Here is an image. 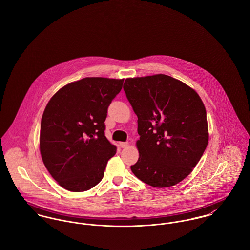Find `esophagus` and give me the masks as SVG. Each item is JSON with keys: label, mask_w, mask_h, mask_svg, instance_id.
<instances>
[{"label": "esophagus", "mask_w": 250, "mask_h": 250, "mask_svg": "<svg viewBox=\"0 0 250 250\" xmlns=\"http://www.w3.org/2000/svg\"><path fill=\"white\" fill-rule=\"evenodd\" d=\"M127 145H128V143H119V146L121 148H125Z\"/></svg>", "instance_id": "34e87169"}]
</instances>
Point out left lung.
Masks as SVG:
<instances>
[{
    "label": "left lung",
    "mask_w": 250,
    "mask_h": 250,
    "mask_svg": "<svg viewBox=\"0 0 250 250\" xmlns=\"http://www.w3.org/2000/svg\"><path fill=\"white\" fill-rule=\"evenodd\" d=\"M123 89L138 116L141 136L133 173L155 188L178 184L195 167L209 141L201 98L188 85L164 74L128 78Z\"/></svg>",
    "instance_id": "left-lung-1"
}]
</instances>
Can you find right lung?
Masks as SVG:
<instances>
[{"mask_svg":"<svg viewBox=\"0 0 250 250\" xmlns=\"http://www.w3.org/2000/svg\"><path fill=\"white\" fill-rule=\"evenodd\" d=\"M123 81L83 78L61 88L45 107L40 153L52 177L65 189L85 191L103 178L116 153L105 136L107 107Z\"/></svg>","mask_w":250,"mask_h":250,"instance_id":"obj_1","label":"right lung"}]
</instances>
